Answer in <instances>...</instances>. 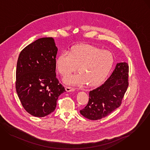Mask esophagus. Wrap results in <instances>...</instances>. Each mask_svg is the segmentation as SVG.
<instances>
[{"instance_id":"1","label":"esophagus","mask_w":150,"mask_h":150,"mask_svg":"<svg viewBox=\"0 0 150 150\" xmlns=\"http://www.w3.org/2000/svg\"><path fill=\"white\" fill-rule=\"evenodd\" d=\"M75 90V88H73L71 87H66V90L67 92H72V91H74Z\"/></svg>"}]
</instances>
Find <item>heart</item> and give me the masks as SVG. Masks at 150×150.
I'll use <instances>...</instances> for the list:
<instances>
[{
  "instance_id": "1",
  "label": "heart",
  "mask_w": 150,
  "mask_h": 150,
  "mask_svg": "<svg viewBox=\"0 0 150 150\" xmlns=\"http://www.w3.org/2000/svg\"><path fill=\"white\" fill-rule=\"evenodd\" d=\"M114 62L113 54L91 45H79L69 51L62 52L56 59V68L63 76H66L78 69V74L64 79L71 85L90 86L100 84L107 77Z\"/></svg>"
}]
</instances>
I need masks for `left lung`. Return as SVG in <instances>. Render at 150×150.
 <instances>
[{
	"mask_svg": "<svg viewBox=\"0 0 150 150\" xmlns=\"http://www.w3.org/2000/svg\"><path fill=\"white\" fill-rule=\"evenodd\" d=\"M128 65L117 63L113 72L102 85L89 92L87 105L80 111L85 117L96 120L104 117L122 103L128 86Z\"/></svg>",
	"mask_w": 150,
	"mask_h": 150,
	"instance_id": "obj_1",
	"label": "left lung"
}]
</instances>
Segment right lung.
I'll return each instance as SVG.
<instances>
[{
  "instance_id": "right-lung-1",
  "label": "right lung",
  "mask_w": 150,
  "mask_h": 150,
  "mask_svg": "<svg viewBox=\"0 0 150 150\" xmlns=\"http://www.w3.org/2000/svg\"><path fill=\"white\" fill-rule=\"evenodd\" d=\"M57 52L52 38H42L25 47L18 59L16 92L25 111L36 117L54 112L66 91L56 77Z\"/></svg>"
}]
</instances>
